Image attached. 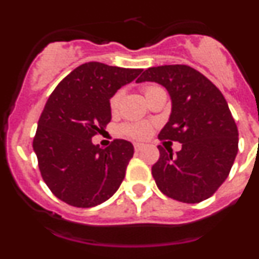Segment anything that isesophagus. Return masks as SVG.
I'll list each match as a JSON object with an SVG mask.
<instances>
[{"label": "esophagus", "instance_id": "1", "mask_svg": "<svg viewBox=\"0 0 259 259\" xmlns=\"http://www.w3.org/2000/svg\"><path fill=\"white\" fill-rule=\"evenodd\" d=\"M144 148V144H142V143H134V149L137 151H139V150H142V149Z\"/></svg>", "mask_w": 259, "mask_h": 259}]
</instances>
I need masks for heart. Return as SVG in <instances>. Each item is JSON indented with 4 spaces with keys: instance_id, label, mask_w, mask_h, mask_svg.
<instances>
[{
    "instance_id": "1",
    "label": "heart",
    "mask_w": 259,
    "mask_h": 259,
    "mask_svg": "<svg viewBox=\"0 0 259 259\" xmlns=\"http://www.w3.org/2000/svg\"><path fill=\"white\" fill-rule=\"evenodd\" d=\"M160 89L159 86L155 85H146L143 88V91H144L146 98L151 95L155 90ZM122 99V91L119 90L114 94L110 98V109L113 111L117 110L120 103H121ZM151 126L146 122H133V124H126L121 127V133L126 137L134 138V139H144V138L148 137L150 134Z\"/></svg>"
}]
</instances>
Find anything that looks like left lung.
Wrapping results in <instances>:
<instances>
[{
	"instance_id": "left-lung-1",
	"label": "left lung",
	"mask_w": 259,
	"mask_h": 259,
	"mask_svg": "<svg viewBox=\"0 0 259 259\" xmlns=\"http://www.w3.org/2000/svg\"><path fill=\"white\" fill-rule=\"evenodd\" d=\"M163 85L171 99L169 121L159 139L179 142L182 150L159 145L151 174L163 194L183 203H199L217 192L238 153V129L219 89L187 65L149 67L137 82Z\"/></svg>"
}]
</instances>
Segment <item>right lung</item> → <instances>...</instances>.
<instances>
[{"mask_svg": "<svg viewBox=\"0 0 259 259\" xmlns=\"http://www.w3.org/2000/svg\"><path fill=\"white\" fill-rule=\"evenodd\" d=\"M142 71L88 62L70 72L50 95L32 146L44 182L62 202L95 207L119 189L134 146L115 139L101 149L91 139L110 122L111 96Z\"/></svg>", "mask_w": 259, "mask_h": 259, "instance_id": "add662e5", "label": "right lung"}]
</instances>
